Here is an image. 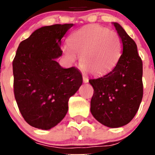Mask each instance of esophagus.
<instances>
[{"label": "esophagus", "mask_w": 155, "mask_h": 155, "mask_svg": "<svg viewBox=\"0 0 155 155\" xmlns=\"http://www.w3.org/2000/svg\"><path fill=\"white\" fill-rule=\"evenodd\" d=\"M83 82H85V83L88 82V78H87L86 76H83Z\"/></svg>", "instance_id": "esophagus-1"}]
</instances>
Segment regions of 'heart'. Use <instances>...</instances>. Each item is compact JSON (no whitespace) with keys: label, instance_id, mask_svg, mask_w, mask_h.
I'll return each mask as SVG.
<instances>
[{"label":"heart","instance_id":"b5f03b06","mask_svg":"<svg viewBox=\"0 0 155 155\" xmlns=\"http://www.w3.org/2000/svg\"><path fill=\"white\" fill-rule=\"evenodd\" d=\"M70 61L81 57L80 65L92 74H104L118 63L121 54V40L116 32L100 25H90L73 33L70 44L64 46Z\"/></svg>","mask_w":155,"mask_h":155}]
</instances>
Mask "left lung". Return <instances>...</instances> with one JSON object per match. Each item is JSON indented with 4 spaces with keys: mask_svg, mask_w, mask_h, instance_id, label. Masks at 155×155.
<instances>
[{
    "mask_svg": "<svg viewBox=\"0 0 155 155\" xmlns=\"http://www.w3.org/2000/svg\"><path fill=\"white\" fill-rule=\"evenodd\" d=\"M113 25L121 40L119 60L107 74L89 79L94 88L91 112L112 128L126 125L134 118L143 96V61L137 44L118 23Z\"/></svg>",
    "mask_w": 155,
    "mask_h": 155,
    "instance_id": "1",
    "label": "left lung"
}]
</instances>
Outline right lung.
<instances>
[{
  "label": "right lung",
  "instance_id": "add662e5",
  "mask_svg": "<svg viewBox=\"0 0 155 155\" xmlns=\"http://www.w3.org/2000/svg\"><path fill=\"white\" fill-rule=\"evenodd\" d=\"M73 24L36 30L17 48L12 61L13 91L18 109L34 127L57 125L68 110V101L82 83L75 67L64 69L56 58L62 54L61 39Z\"/></svg>",
  "mask_w": 155,
  "mask_h": 155
}]
</instances>
